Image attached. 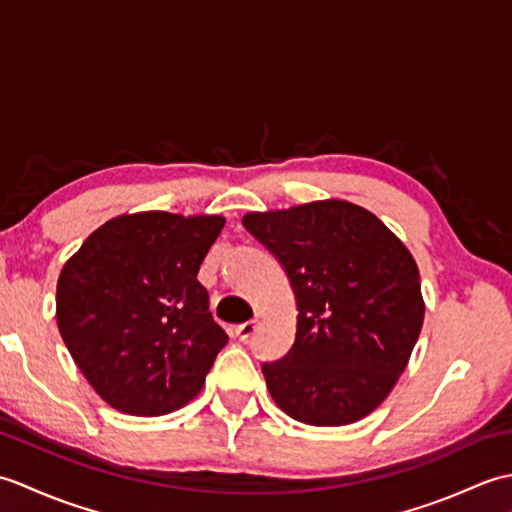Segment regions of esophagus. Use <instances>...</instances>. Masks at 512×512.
<instances>
[{
	"label": "esophagus",
	"mask_w": 512,
	"mask_h": 512,
	"mask_svg": "<svg viewBox=\"0 0 512 512\" xmlns=\"http://www.w3.org/2000/svg\"><path fill=\"white\" fill-rule=\"evenodd\" d=\"M255 330H257V321H246V323H242V325H237L235 328V336L239 341H248L250 336L255 334Z\"/></svg>",
	"instance_id": "esophagus-1"
}]
</instances>
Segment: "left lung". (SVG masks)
Listing matches in <instances>:
<instances>
[{
    "label": "left lung",
    "mask_w": 512,
    "mask_h": 512,
    "mask_svg": "<svg viewBox=\"0 0 512 512\" xmlns=\"http://www.w3.org/2000/svg\"><path fill=\"white\" fill-rule=\"evenodd\" d=\"M242 224L286 270L299 310L288 354L262 365L270 396L314 427L365 418L394 389L422 330L411 253L345 200L248 213Z\"/></svg>",
    "instance_id": "left-lung-1"
}]
</instances>
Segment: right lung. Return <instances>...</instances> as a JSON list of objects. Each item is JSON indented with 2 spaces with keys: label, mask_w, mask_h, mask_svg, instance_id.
Here are the masks:
<instances>
[{
  "label": "right lung",
  "mask_w": 512,
  "mask_h": 512,
  "mask_svg": "<svg viewBox=\"0 0 512 512\" xmlns=\"http://www.w3.org/2000/svg\"><path fill=\"white\" fill-rule=\"evenodd\" d=\"M222 228L220 215H118L63 266L61 339L107 405L149 418L200 394L228 343L198 281Z\"/></svg>",
  "instance_id": "obj_1"
}]
</instances>
